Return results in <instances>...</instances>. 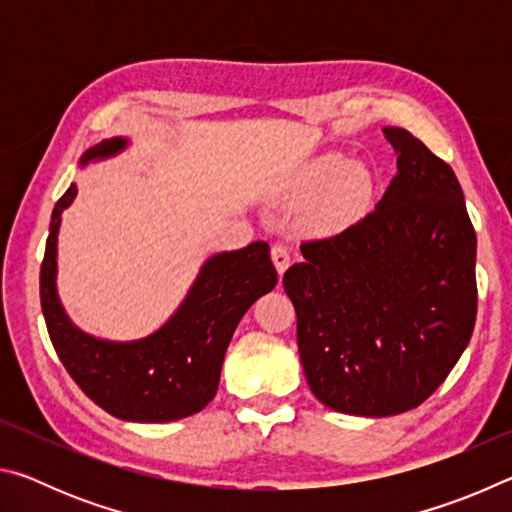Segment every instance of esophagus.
Wrapping results in <instances>:
<instances>
[{
    "mask_svg": "<svg viewBox=\"0 0 512 512\" xmlns=\"http://www.w3.org/2000/svg\"><path fill=\"white\" fill-rule=\"evenodd\" d=\"M271 259H273V264H275V268H277V273L284 275V271H287L289 264H291V257H289L287 246L275 244V246L271 248Z\"/></svg>",
    "mask_w": 512,
    "mask_h": 512,
    "instance_id": "34e87169",
    "label": "esophagus"
}]
</instances>
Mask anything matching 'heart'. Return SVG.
<instances>
[{
  "label": "heart",
  "mask_w": 512,
  "mask_h": 512,
  "mask_svg": "<svg viewBox=\"0 0 512 512\" xmlns=\"http://www.w3.org/2000/svg\"><path fill=\"white\" fill-rule=\"evenodd\" d=\"M305 189L311 196L327 194L318 207V221L339 225L370 201L372 180L366 169L354 167L343 155H325L311 164Z\"/></svg>",
  "instance_id": "obj_1"
}]
</instances>
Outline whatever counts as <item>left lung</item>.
<instances>
[{
    "label": "left lung",
    "mask_w": 512,
    "mask_h": 512,
    "mask_svg": "<svg viewBox=\"0 0 512 512\" xmlns=\"http://www.w3.org/2000/svg\"><path fill=\"white\" fill-rule=\"evenodd\" d=\"M397 173L366 219L302 244L284 273L307 384L327 409L386 418L422 404L470 343L476 235L449 164L384 128Z\"/></svg>",
    "instance_id": "left-lung-1"
}]
</instances>
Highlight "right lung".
Here are the masks:
<instances>
[{
  "label": "right lung",
  "instance_id": "1",
  "mask_svg": "<svg viewBox=\"0 0 512 512\" xmlns=\"http://www.w3.org/2000/svg\"><path fill=\"white\" fill-rule=\"evenodd\" d=\"M131 140L110 137L81 155V167L124 153ZM79 187L69 185L51 212L40 302L51 343L81 391L103 411L128 422H173L203 411L219 391L232 334L257 298L277 284L266 241L207 257L178 309L133 341L83 332L58 296V232Z\"/></svg>",
  "mask_w": 512,
  "mask_h": 512
}]
</instances>
